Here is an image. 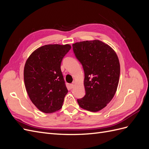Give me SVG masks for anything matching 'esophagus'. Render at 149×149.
<instances>
[{
    "label": "esophagus",
    "instance_id": "obj_1",
    "mask_svg": "<svg viewBox=\"0 0 149 149\" xmlns=\"http://www.w3.org/2000/svg\"><path fill=\"white\" fill-rule=\"evenodd\" d=\"M74 87V84H70V88L71 89H73Z\"/></svg>",
    "mask_w": 149,
    "mask_h": 149
}]
</instances>
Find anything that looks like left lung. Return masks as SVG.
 <instances>
[{"label": "left lung", "mask_w": 149, "mask_h": 149, "mask_svg": "<svg viewBox=\"0 0 149 149\" xmlns=\"http://www.w3.org/2000/svg\"><path fill=\"white\" fill-rule=\"evenodd\" d=\"M76 58L84 71L85 96L78 99L83 109L97 112L104 108L115 95L120 76V63L115 51L100 40L73 44Z\"/></svg>", "instance_id": "8db88e82"}]
</instances>
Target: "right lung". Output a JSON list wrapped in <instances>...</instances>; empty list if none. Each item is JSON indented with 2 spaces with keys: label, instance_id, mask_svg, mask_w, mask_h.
<instances>
[{
  "label": "right lung",
  "instance_id": "1",
  "mask_svg": "<svg viewBox=\"0 0 149 149\" xmlns=\"http://www.w3.org/2000/svg\"><path fill=\"white\" fill-rule=\"evenodd\" d=\"M71 47L46 45L37 48L26 60L24 76L31 102L40 111L52 113L60 110L68 93L61 63Z\"/></svg>",
  "mask_w": 149,
  "mask_h": 149
}]
</instances>
